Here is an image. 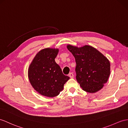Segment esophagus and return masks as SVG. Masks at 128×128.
<instances>
[{
    "label": "esophagus",
    "instance_id": "esophagus-1",
    "mask_svg": "<svg viewBox=\"0 0 128 128\" xmlns=\"http://www.w3.org/2000/svg\"><path fill=\"white\" fill-rule=\"evenodd\" d=\"M69 76L70 78H73L74 77V74L73 73H70L69 74Z\"/></svg>",
    "mask_w": 128,
    "mask_h": 128
}]
</instances>
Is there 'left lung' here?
<instances>
[{"instance_id":"left-lung-1","label":"left lung","mask_w":128,"mask_h":128,"mask_svg":"<svg viewBox=\"0 0 128 128\" xmlns=\"http://www.w3.org/2000/svg\"><path fill=\"white\" fill-rule=\"evenodd\" d=\"M67 49L76 59V79L81 88L89 93L101 90L110 74V64L108 58L90 46L78 48L68 45Z\"/></svg>"}]
</instances>
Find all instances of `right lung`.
I'll use <instances>...</instances> for the list:
<instances>
[{
  "mask_svg": "<svg viewBox=\"0 0 128 128\" xmlns=\"http://www.w3.org/2000/svg\"><path fill=\"white\" fill-rule=\"evenodd\" d=\"M58 52V49L41 50L34 58L28 70L29 79L34 88L48 97L58 95L70 79L55 61Z\"/></svg>",
  "mask_w": 128,
  "mask_h": 128,
  "instance_id": "1",
  "label": "right lung"
}]
</instances>
